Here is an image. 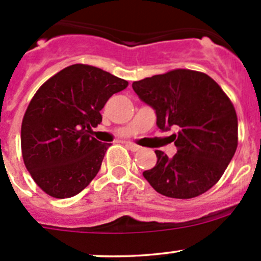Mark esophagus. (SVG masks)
<instances>
[{
	"label": "esophagus",
	"mask_w": 261,
	"mask_h": 261,
	"mask_svg": "<svg viewBox=\"0 0 261 261\" xmlns=\"http://www.w3.org/2000/svg\"><path fill=\"white\" fill-rule=\"evenodd\" d=\"M127 147L128 149L132 150V152H138V150H141V147L137 146V144L134 143H127Z\"/></svg>",
	"instance_id": "esophagus-1"
}]
</instances>
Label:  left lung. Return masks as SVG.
<instances>
[{
  "mask_svg": "<svg viewBox=\"0 0 261 261\" xmlns=\"http://www.w3.org/2000/svg\"><path fill=\"white\" fill-rule=\"evenodd\" d=\"M152 107L160 129L172 134L177 153L172 158L154 150L157 163L143 176L158 193L193 198L219 182L238 148V115L233 104L207 74L174 69L132 84Z\"/></svg>",
  "mask_w": 261,
  "mask_h": 261,
  "instance_id": "8db88e82",
  "label": "left lung"
}]
</instances>
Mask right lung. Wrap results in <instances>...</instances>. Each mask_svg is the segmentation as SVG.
Wrapping results in <instances>:
<instances>
[{
  "label": "right lung",
  "mask_w": 261,
  "mask_h": 261,
  "mask_svg": "<svg viewBox=\"0 0 261 261\" xmlns=\"http://www.w3.org/2000/svg\"><path fill=\"white\" fill-rule=\"evenodd\" d=\"M128 82L87 64L47 79L32 96L21 125L23 163L45 193L69 198L93 181L111 146L91 136L100 111Z\"/></svg>",
  "instance_id": "1"
}]
</instances>
